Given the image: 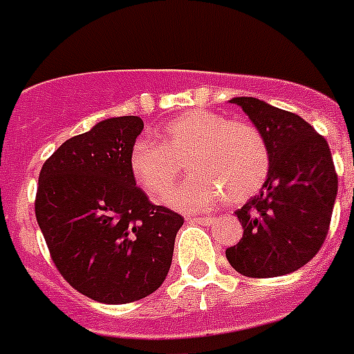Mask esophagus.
<instances>
[{
	"label": "esophagus",
	"instance_id": "34e87169",
	"mask_svg": "<svg viewBox=\"0 0 354 354\" xmlns=\"http://www.w3.org/2000/svg\"><path fill=\"white\" fill-rule=\"evenodd\" d=\"M187 220L194 223H202V225H212L214 223V218L212 216H189Z\"/></svg>",
	"mask_w": 354,
	"mask_h": 354
}]
</instances>
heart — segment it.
Wrapping results in <instances>:
<instances>
[{"label": "heart", "instance_id": "b5f03b06", "mask_svg": "<svg viewBox=\"0 0 354 354\" xmlns=\"http://www.w3.org/2000/svg\"><path fill=\"white\" fill-rule=\"evenodd\" d=\"M129 152V171L152 202L171 191L187 163L191 176L167 196L172 209L200 212L229 203L245 202L269 174V147L263 134L245 122H231L223 114L194 109L172 118Z\"/></svg>", "mask_w": 354, "mask_h": 354}]
</instances>
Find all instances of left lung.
Wrapping results in <instances>:
<instances>
[{"instance_id": "1", "label": "left lung", "mask_w": 354, "mask_h": 354, "mask_svg": "<svg viewBox=\"0 0 354 354\" xmlns=\"http://www.w3.org/2000/svg\"><path fill=\"white\" fill-rule=\"evenodd\" d=\"M269 147V174L260 192L234 214L242 240L225 257L249 278H272L304 267L320 251L338 192L329 145L309 123L258 97H232Z\"/></svg>"}]
</instances>
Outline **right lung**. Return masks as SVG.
Here are the masks:
<instances>
[{
  "mask_svg": "<svg viewBox=\"0 0 354 354\" xmlns=\"http://www.w3.org/2000/svg\"><path fill=\"white\" fill-rule=\"evenodd\" d=\"M142 131V118H107L67 140L39 172L36 220L53 261L76 291L102 304L156 291L183 225L132 180L129 152Z\"/></svg>",
  "mask_w": 354,
  "mask_h": 354,
  "instance_id": "right-lung-1",
  "label": "right lung"
}]
</instances>
